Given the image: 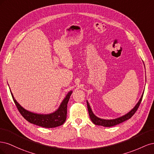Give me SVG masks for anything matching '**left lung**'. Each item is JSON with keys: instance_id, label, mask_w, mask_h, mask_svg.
Here are the masks:
<instances>
[{"instance_id": "8db88e82", "label": "left lung", "mask_w": 154, "mask_h": 154, "mask_svg": "<svg viewBox=\"0 0 154 154\" xmlns=\"http://www.w3.org/2000/svg\"><path fill=\"white\" fill-rule=\"evenodd\" d=\"M143 94L144 93H143L142 94L141 98L139 99V101L137 102V103L136 105V106H135L134 108L129 112L126 114L124 116H121V117H119V118L113 119H101V118L97 117V116L96 115H94V113H93V112L91 108V106H90L89 103H88V102L87 101V109H88V114H89L90 118L94 124H95L96 125L103 126V127H113V126L118 125L121 123H123V122H125V121L129 119L130 118H132V116L137 111L138 107L142 101Z\"/></svg>"}]
</instances>
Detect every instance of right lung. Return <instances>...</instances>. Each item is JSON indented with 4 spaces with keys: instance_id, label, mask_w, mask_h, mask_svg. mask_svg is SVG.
<instances>
[{
    "instance_id": "add662e5",
    "label": "right lung",
    "mask_w": 154,
    "mask_h": 154,
    "mask_svg": "<svg viewBox=\"0 0 154 154\" xmlns=\"http://www.w3.org/2000/svg\"><path fill=\"white\" fill-rule=\"evenodd\" d=\"M13 100L21 115L27 122L44 128H54L62 125L66 120L67 103L72 91H70L65 97L58 109L53 113L48 114H37L26 110L18 103L10 90Z\"/></svg>"
}]
</instances>
